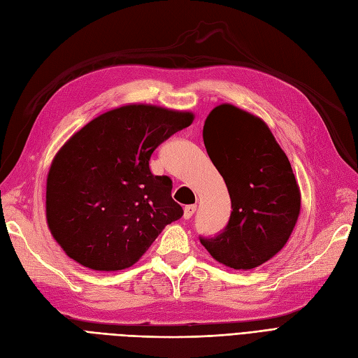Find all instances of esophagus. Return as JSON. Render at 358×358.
Instances as JSON below:
<instances>
[{
	"mask_svg": "<svg viewBox=\"0 0 358 358\" xmlns=\"http://www.w3.org/2000/svg\"><path fill=\"white\" fill-rule=\"evenodd\" d=\"M195 212H196V206H195V204L186 206V207H185V219H190L192 216H194Z\"/></svg>",
	"mask_w": 358,
	"mask_h": 358,
	"instance_id": "obj_1",
	"label": "esophagus"
}]
</instances>
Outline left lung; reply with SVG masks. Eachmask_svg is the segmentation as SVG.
Masks as SVG:
<instances>
[{"label":"left lung","instance_id":"left-lung-1","mask_svg":"<svg viewBox=\"0 0 358 358\" xmlns=\"http://www.w3.org/2000/svg\"><path fill=\"white\" fill-rule=\"evenodd\" d=\"M203 137L231 215L221 233L199 242L228 268H257L286 245L298 221L301 195L290 162L262 119L231 104L210 112Z\"/></svg>","mask_w":358,"mask_h":358}]
</instances>
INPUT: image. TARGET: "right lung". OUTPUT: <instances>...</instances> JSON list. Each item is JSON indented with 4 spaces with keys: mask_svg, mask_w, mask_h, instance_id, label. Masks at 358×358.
Segmentation results:
<instances>
[{
    "mask_svg": "<svg viewBox=\"0 0 358 358\" xmlns=\"http://www.w3.org/2000/svg\"><path fill=\"white\" fill-rule=\"evenodd\" d=\"M192 121L189 112L130 104L99 115L62 146L47 178V221L72 260L95 271L130 268L182 216L172 180L154 176L150 159Z\"/></svg>",
    "mask_w": 358,
    "mask_h": 358,
    "instance_id": "add662e5",
    "label": "right lung"
}]
</instances>
